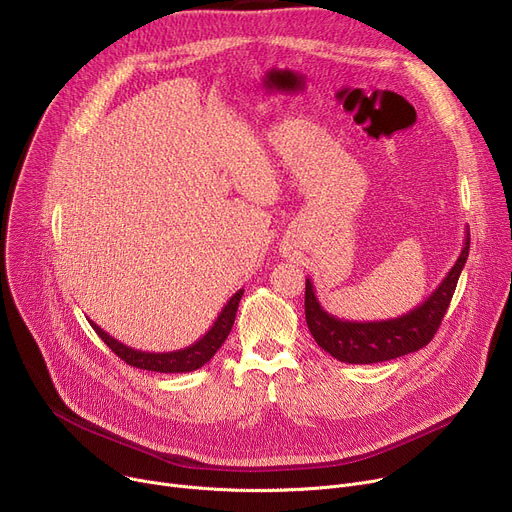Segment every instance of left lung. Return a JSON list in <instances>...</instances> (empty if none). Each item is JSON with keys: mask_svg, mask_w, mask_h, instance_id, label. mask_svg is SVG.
I'll list each match as a JSON object with an SVG mask.
<instances>
[{"mask_svg": "<svg viewBox=\"0 0 512 512\" xmlns=\"http://www.w3.org/2000/svg\"><path fill=\"white\" fill-rule=\"evenodd\" d=\"M469 255V228L463 249L436 290L410 313L387 321H344L329 315L315 296L313 282L306 278L304 315L315 342L339 362L374 364L418 352L434 337L445 317L457 280Z\"/></svg>", "mask_w": 512, "mask_h": 512, "instance_id": "1", "label": "left lung"}]
</instances>
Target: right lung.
<instances>
[{
	"instance_id": "1",
	"label": "right lung",
	"mask_w": 512,
	"mask_h": 512,
	"mask_svg": "<svg viewBox=\"0 0 512 512\" xmlns=\"http://www.w3.org/2000/svg\"><path fill=\"white\" fill-rule=\"evenodd\" d=\"M245 290H238L232 294V298L224 304V309L220 311L218 319L214 325L203 333L195 344L183 348V350H173V352H142L129 348L121 344L119 339L109 335L107 331H102L94 321L88 319L92 329L98 333V337L105 342L121 360H125L129 366L142 368V370H154V372H191L201 368L206 362L212 360V356L220 350V346L226 342V337L234 325L236 309L238 302H241Z\"/></svg>"
}]
</instances>
